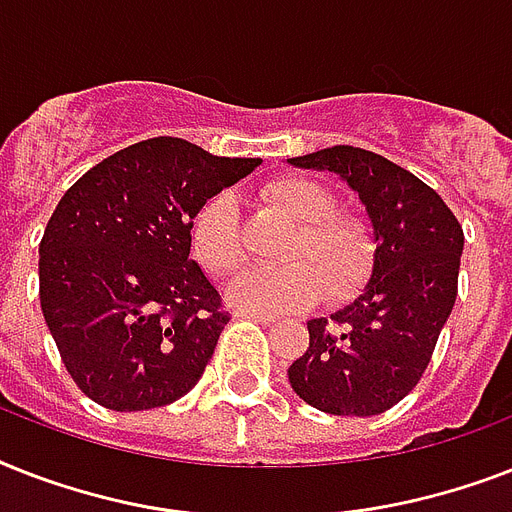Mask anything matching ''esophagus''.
<instances>
[{"label":"esophagus","mask_w":512,"mask_h":512,"mask_svg":"<svg viewBox=\"0 0 512 512\" xmlns=\"http://www.w3.org/2000/svg\"><path fill=\"white\" fill-rule=\"evenodd\" d=\"M236 319H252V321H260V324H276V316H268V313L244 311V308H239V311H236Z\"/></svg>","instance_id":"obj_1"}]
</instances>
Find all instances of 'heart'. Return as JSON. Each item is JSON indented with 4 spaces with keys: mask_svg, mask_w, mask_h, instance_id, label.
I'll use <instances>...</instances> for the list:
<instances>
[{
    "mask_svg": "<svg viewBox=\"0 0 512 512\" xmlns=\"http://www.w3.org/2000/svg\"><path fill=\"white\" fill-rule=\"evenodd\" d=\"M263 199L297 223L284 247L289 263L252 268L228 289L233 305L255 313H292L319 303L324 292L345 300L364 287L374 265L372 228L353 215L335 212V196L300 175L273 177ZM191 252L209 276H231L247 252L231 196L217 193L191 223Z\"/></svg>",
    "mask_w": 512,
    "mask_h": 512,
    "instance_id": "obj_1",
    "label": "heart"
}]
</instances>
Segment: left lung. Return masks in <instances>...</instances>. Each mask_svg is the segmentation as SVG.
Instances as JSON below:
<instances>
[{"label":"left lung","mask_w":512,"mask_h":512,"mask_svg":"<svg viewBox=\"0 0 512 512\" xmlns=\"http://www.w3.org/2000/svg\"><path fill=\"white\" fill-rule=\"evenodd\" d=\"M289 164L340 175L377 244L364 292L335 316L308 321L311 345L289 366V382L327 414L388 412L422 380L454 308L462 225L420 177L364 148L332 146Z\"/></svg>","instance_id":"left-lung-1"}]
</instances>
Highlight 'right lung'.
<instances>
[{"mask_svg":"<svg viewBox=\"0 0 512 512\" xmlns=\"http://www.w3.org/2000/svg\"><path fill=\"white\" fill-rule=\"evenodd\" d=\"M257 164L151 138L63 193L39 244V300L66 372L95 404L143 412L199 382L231 313L191 260V223Z\"/></svg>","mask_w":512,"mask_h":512,"instance_id":"obj_1","label":"right lung"}]
</instances>
